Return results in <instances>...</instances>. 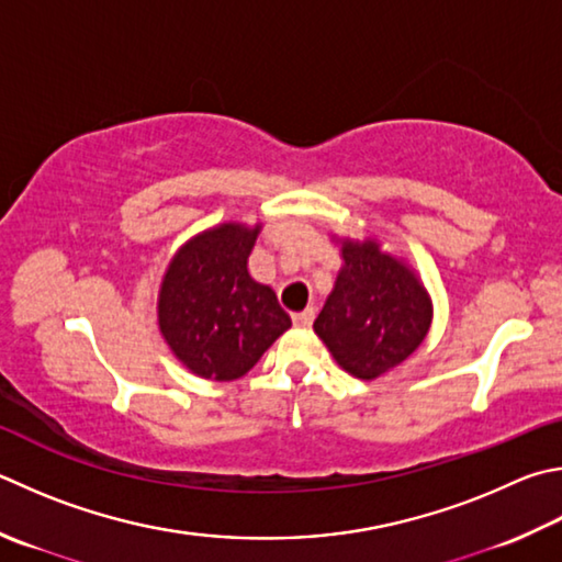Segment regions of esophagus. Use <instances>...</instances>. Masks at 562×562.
<instances>
[{"label":"esophagus","mask_w":562,"mask_h":562,"mask_svg":"<svg viewBox=\"0 0 562 562\" xmlns=\"http://www.w3.org/2000/svg\"><path fill=\"white\" fill-rule=\"evenodd\" d=\"M292 322H294V326H302V329H307V326H312V322H314V310L307 307V310H302L297 314H292Z\"/></svg>","instance_id":"1"}]
</instances>
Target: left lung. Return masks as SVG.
Returning <instances> with one entry per match:
<instances>
[{"label": "left lung", "mask_w": 562, "mask_h": 562, "mask_svg": "<svg viewBox=\"0 0 562 562\" xmlns=\"http://www.w3.org/2000/svg\"><path fill=\"white\" fill-rule=\"evenodd\" d=\"M344 268L314 322L344 371L371 381L405 361L430 329L423 284L375 243H344Z\"/></svg>", "instance_id": "1"}]
</instances>
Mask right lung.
<instances>
[{
    "instance_id": "add662e5",
    "label": "right lung",
    "mask_w": 562,
    "mask_h": 562,
    "mask_svg": "<svg viewBox=\"0 0 562 562\" xmlns=\"http://www.w3.org/2000/svg\"><path fill=\"white\" fill-rule=\"evenodd\" d=\"M258 228L223 223L193 238L161 282L159 329L201 379H240L292 326L274 292L248 274Z\"/></svg>"
}]
</instances>
